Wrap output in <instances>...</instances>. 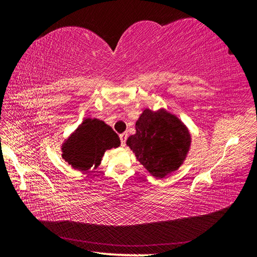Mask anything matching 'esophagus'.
<instances>
[{"mask_svg": "<svg viewBox=\"0 0 257 257\" xmlns=\"http://www.w3.org/2000/svg\"><path fill=\"white\" fill-rule=\"evenodd\" d=\"M120 142H121V146H124L125 145V141H127V137H128V134L127 133H123L120 135Z\"/></svg>", "mask_w": 257, "mask_h": 257, "instance_id": "34e87169", "label": "esophagus"}]
</instances>
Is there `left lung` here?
Returning a JSON list of instances; mask_svg holds the SVG:
<instances>
[{
  "instance_id": "8db88e82",
  "label": "left lung",
  "mask_w": 257,
  "mask_h": 257,
  "mask_svg": "<svg viewBox=\"0 0 257 257\" xmlns=\"http://www.w3.org/2000/svg\"><path fill=\"white\" fill-rule=\"evenodd\" d=\"M127 145L152 176L164 178L184 162L190 135L175 115L146 108L137 120L136 134L127 139Z\"/></svg>"
}]
</instances>
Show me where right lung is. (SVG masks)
I'll return each instance as SVG.
<instances>
[{
	"mask_svg": "<svg viewBox=\"0 0 257 257\" xmlns=\"http://www.w3.org/2000/svg\"><path fill=\"white\" fill-rule=\"evenodd\" d=\"M120 145L113 129L97 119L84 120L63 146V159L73 169L86 171L101 163L104 152Z\"/></svg>",
	"mask_w": 257,
	"mask_h": 257,
	"instance_id": "obj_1",
	"label": "right lung"
}]
</instances>
